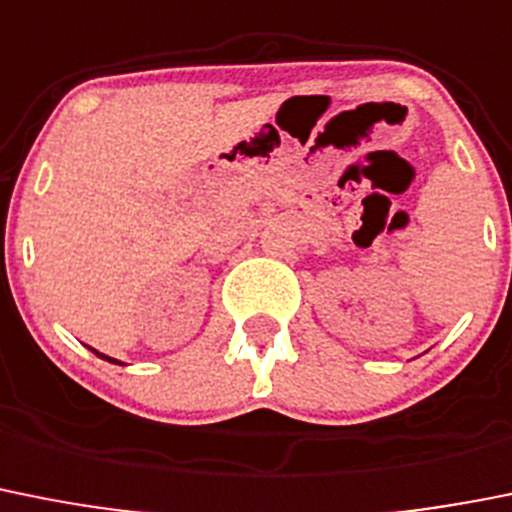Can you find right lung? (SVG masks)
Instances as JSON below:
<instances>
[{"mask_svg": "<svg viewBox=\"0 0 512 512\" xmlns=\"http://www.w3.org/2000/svg\"><path fill=\"white\" fill-rule=\"evenodd\" d=\"M91 353H96V355H98V358H101V360H109V363H119V360H116V358H109V355H103V353H98V350H93V348H91ZM119 365H124V363H119Z\"/></svg>", "mask_w": 512, "mask_h": 512, "instance_id": "right-lung-1", "label": "right lung"}]
</instances>
